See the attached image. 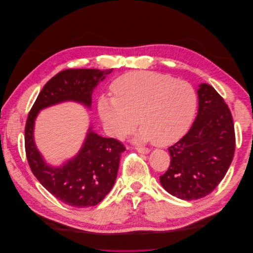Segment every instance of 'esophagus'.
Wrapping results in <instances>:
<instances>
[{
    "mask_svg": "<svg viewBox=\"0 0 253 253\" xmlns=\"http://www.w3.org/2000/svg\"><path fill=\"white\" fill-rule=\"evenodd\" d=\"M136 150L139 153H142V154H148L150 150L148 148H143V147H136Z\"/></svg>",
    "mask_w": 253,
    "mask_h": 253,
    "instance_id": "obj_1",
    "label": "esophagus"
}]
</instances>
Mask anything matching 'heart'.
Instances as JSON below:
<instances>
[{"label":"heart","mask_w":253,"mask_h":253,"mask_svg":"<svg viewBox=\"0 0 253 253\" xmlns=\"http://www.w3.org/2000/svg\"><path fill=\"white\" fill-rule=\"evenodd\" d=\"M113 97L102 96L98 111L108 131L119 139L139 125L140 141L166 147L180 139L191 126L197 106L194 87L172 76L133 72L112 83Z\"/></svg>","instance_id":"heart-1"}]
</instances>
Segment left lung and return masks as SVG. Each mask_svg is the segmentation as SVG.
Segmentation results:
<instances>
[{"label":"left lung","instance_id":"left-lung-1","mask_svg":"<svg viewBox=\"0 0 253 253\" xmlns=\"http://www.w3.org/2000/svg\"><path fill=\"white\" fill-rule=\"evenodd\" d=\"M197 94V117L169 148L170 167L159 177L168 192L185 201L210 194L225 177L235 151L233 118L224 99L207 83Z\"/></svg>","mask_w":253,"mask_h":253}]
</instances>
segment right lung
<instances>
[{
    "mask_svg": "<svg viewBox=\"0 0 253 253\" xmlns=\"http://www.w3.org/2000/svg\"><path fill=\"white\" fill-rule=\"evenodd\" d=\"M94 68H68L44 85L30 110L25 125V152L30 170L41 185L62 203L76 207L96 206L113 188L117 177L124 143L91 131L78 155L60 168L46 165L34 141V124L40 110L73 100L90 106L91 93L99 81L112 73Z\"/></svg>",
    "mask_w": 253,
    "mask_h": 253,
    "instance_id": "1",
    "label": "right lung"
}]
</instances>
